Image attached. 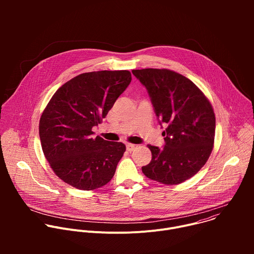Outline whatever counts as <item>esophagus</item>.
<instances>
[{"label": "esophagus", "instance_id": "obj_1", "mask_svg": "<svg viewBox=\"0 0 254 254\" xmlns=\"http://www.w3.org/2000/svg\"><path fill=\"white\" fill-rule=\"evenodd\" d=\"M135 149V144L132 143H127V151L128 152H132Z\"/></svg>", "mask_w": 254, "mask_h": 254}]
</instances>
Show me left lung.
<instances>
[{"instance_id": "8db88e82", "label": "left lung", "mask_w": 254, "mask_h": 254, "mask_svg": "<svg viewBox=\"0 0 254 254\" xmlns=\"http://www.w3.org/2000/svg\"><path fill=\"white\" fill-rule=\"evenodd\" d=\"M132 74L147 88L163 131L165 146L149 144L152 161L144 176L177 185L196 175L209 159L215 136V115L204 93L187 77L169 69H137Z\"/></svg>"}]
</instances>
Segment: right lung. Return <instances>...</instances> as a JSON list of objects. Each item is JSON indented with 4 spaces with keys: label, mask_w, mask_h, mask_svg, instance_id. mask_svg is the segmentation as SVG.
I'll return each mask as SVG.
<instances>
[{
    "label": "right lung",
    "mask_w": 254,
    "mask_h": 254,
    "mask_svg": "<svg viewBox=\"0 0 254 254\" xmlns=\"http://www.w3.org/2000/svg\"><path fill=\"white\" fill-rule=\"evenodd\" d=\"M131 81L127 70L93 71L77 75L54 93L39 123L44 156L53 172L79 190L106 185L126 152L123 142L93 136Z\"/></svg>",
    "instance_id": "right-lung-1"
}]
</instances>
